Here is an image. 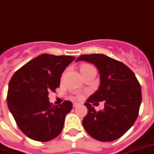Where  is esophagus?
Listing matches in <instances>:
<instances>
[{"mask_svg": "<svg viewBox=\"0 0 154 154\" xmlns=\"http://www.w3.org/2000/svg\"><path fill=\"white\" fill-rule=\"evenodd\" d=\"M77 106H78V103H75L73 104V106H74V107H77Z\"/></svg>", "mask_w": 154, "mask_h": 154, "instance_id": "1", "label": "esophagus"}]
</instances>
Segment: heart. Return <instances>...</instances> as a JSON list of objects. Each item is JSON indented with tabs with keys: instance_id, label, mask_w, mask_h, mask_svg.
I'll return each mask as SVG.
<instances>
[{
	"instance_id": "b5f03b06",
	"label": "heart",
	"mask_w": 154,
	"mask_h": 154,
	"mask_svg": "<svg viewBox=\"0 0 154 154\" xmlns=\"http://www.w3.org/2000/svg\"><path fill=\"white\" fill-rule=\"evenodd\" d=\"M85 66H83V67H82V68H84V67H85Z\"/></svg>"
}]
</instances>
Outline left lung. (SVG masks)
<instances>
[{
	"mask_svg": "<svg viewBox=\"0 0 154 154\" xmlns=\"http://www.w3.org/2000/svg\"><path fill=\"white\" fill-rule=\"evenodd\" d=\"M79 60L95 65L100 75L99 88L85 103L88 113L83 119V126L95 140H117L138 117L142 100L140 83L128 66L103 54L82 55L76 59ZM103 100V110L96 111L91 105Z\"/></svg>",
	"mask_w": 154,
	"mask_h": 154,
	"instance_id": "left-lung-1",
	"label": "left lung"
}]
</instances>
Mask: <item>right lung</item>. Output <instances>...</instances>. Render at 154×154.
Here are the masks:
<instances>
[{
	"instance_id": "obj_1",
	"label": "right lung",
	"mask_w": 154,
	"mask_h": 154,
	"mask_svg": "<svg viewBox=\"0 0 154 154\" xmlns=\"http://www.w3.org/2000/svg\"><path fill=\"white\" fill-rule=\"evenodd\" d=\"M75 57L42 54L14 73L9 83L7 105L18 127L31 140L46 142L60 134L72 103L52 106L48 94L59 88L61 74Z\"/></svg>"
}]
</instances>
